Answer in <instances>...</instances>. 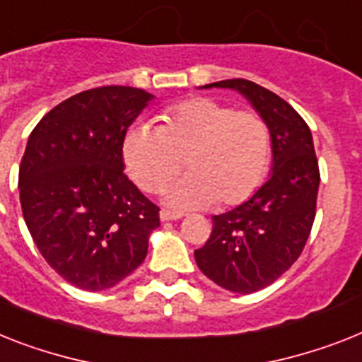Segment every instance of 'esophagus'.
I'll return each instance as SVG.
<instances>
[{"mask_svg":"<svg viewBox=\"0 0 362 362\" xmlns=\"http://www.w3.org/2000/svg\"><path fill=\"white\" fill-rule=\"evenodd\" d=\"M160 222H172V220H179L181 214L177 213H170V211H160Z\"/></svg>","mask_w":362,"mask_h":362,"instance_id":"34e87169","label":"esophagus"}]
</instances>
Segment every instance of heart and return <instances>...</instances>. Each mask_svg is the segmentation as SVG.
<instances>
[{"label": "heart", "mask_w": 362, "mask_h": 362, "mask_svg": "<svg viewBox=\"0 0 362 362\" xmlns=\"http://www.w3.org/2000/svg\"><path fill=\"white\" fill-rule=\"evenodd\" d=\"M122 157L131 179L157 192L181 168L188 175L163 190L172 209L233 207L259 190L272 163V134L252 110H235L213 98H190L168 107L159 125L136 124L124 136Z\"/></svg>", "instance_id": "obj_1"}]
</instances>
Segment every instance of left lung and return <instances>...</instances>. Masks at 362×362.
<instances>
[{
    "label": "left lung",
    "mask_w": 362,
    "mask_h": 362,
    "mask_svg": "<svg viewBox=\"0 0 362 362\" xmlns=\"http://www.w3.org/2000/svg\"><path fill=\"white\" fill-rule=\"evenodd\" d=\"M244 95L272 134V172L252 198L213 216V233L194 252L199 270L226 291L252 294L285 274L303 252L320 185L309 125L285 100L247 79L202 88Z\"/></svg>",
    "instance_id": "8db88e82"
}]
</instances>
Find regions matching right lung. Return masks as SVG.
Returning a JSON list of instances; mask_svg holds the SVG:
<instances>
[{
  "label": "right lung",
  "mask_w": 362,
  "mask_h": 362,
  "mask_svg": "<svg viewBox=\"0 0 362 362\" xmlns=\"http://www.w3.org/2000/svg\"><path fill=\"white\" fill-rule=\"evenodd\" d=\"M155 95L133 86L79 92L52 109L27 140L18 190L38 252L77 288H112L142 264L160 226L124 174L122 142Z\"/></svg>",
  "instance_id": "right-lung-1"
}]
</instances>
